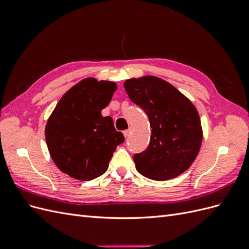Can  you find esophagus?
<instances>
[{"mask_svg":"<svg viewBox=\"0 0 249 249\" xmlns=\"http://www.w3.org/2000/svg\"><path fill=\"white\" fill-rule=\"evenodd\" d=\"M130 133H131V129H127V130H125L124 132V137H127L130 135Z\"/></svg>","mask_w":249,"mask_h":249,"instance_id":"34e87169","label":"esophagus"}]
</instances>
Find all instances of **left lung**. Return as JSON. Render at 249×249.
<instances>
[{"label":"left lung","instance_id":"obj_1","mask_svg":"<svg viewBox=\"0 0 249 249\" xmlns=\"http://www.w3.org/2000/svg\"><path fill=\"white\" fill-rule=\"evenodd\" d=\"M130 100L144 110L152 135L148 146L134 155L140 175L155 180L179 176L196 158L202 131L193 104L168 82L157 77L126 80Z\"/></svg>","mask_w":249,"mask_h":249}]
</instances>
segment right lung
<instances>
[{
	"label": "right lung",
	"mask_w": 249,
	"mask_h": 249,
	"mask_svg": "<svg viewBox=\"0 0 249 249\" xmlns=\"http://www.w3.org/2000/svg\"><path fill=\"white\" fill-rule=\"evenodd\" d=\"M117 86L114 82L87 78L59 101L46 126V140L58 168L80 180L106 172L116 146L124 141L110 116L104 117Z\"/></svg>",
	"instance_id": "right-lung-1"
}]
</instances>
